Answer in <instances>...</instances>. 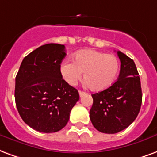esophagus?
<instances>
[{"label": "esophagus", "instance_id": "obj_1", "mask_svg": "<svg viewBox=\"0 0 157 157\" xmlns=\"http://www.w3.org/2000/svg\"><path fill=\"white\" fill-rule=\"evenodd\" d=\"M86 92H84V91H82V90H79V95H80V96L81 97H82L83 96H85L86 95Z\"/></svg>", "mask_w": 157, "mask_h": 157}]
</instances>
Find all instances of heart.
Listing matches in <instances>:
<instances>
[{
    "label": "heart",
    "mask_w": 157,
    "mask_h": 157,
    "mask_svg": "<svg viewBox=\"0 0 157 157\" xmlns=\"http://www.w3.org/2000/svg\"><path fill=\"white\" fill-rule=\"evenodd\" d=\"M120 62L114 55L93 49L79 51L74 55V61L65 60L60 64L61 77L70 86H75L82 79L90 90L100 91L110 87L117 80Z\"/></svg>",
    "instance_id": "obj_1"
}]
</instances>
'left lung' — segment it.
Masks as SVG:
<instances>
[{"label":"left lung","instance_id":"obj_1","mask_svg":"<svg viewBox=\"0 0 157 157\" xmlns=\"http://www.w3.org/2000/svg\"><path fill=\"white\" fill-rule=\"evenodd\" d=\"M121 61L120 75L107 89L92 94L93 105L90 118L94 127L106 134L127 128L140 111L142 93L140 80L132 59L117 52Z\"/></svg>","mask_w":157,"mask_h":157}]
</instances>
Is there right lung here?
I'll list each match as a JSON object with an SVG mask.
<instances>
[{"mask_svg":"<svg viewBox=\"0 0 157 157\" xmlns=\"http://www.w3.org/2000/svg\"><path fill=\"white\" fill-rule=\"evenodd\" d=\"M65 46L50 43L27 55L16 77L15 100L24 122L37 132L52 133L66 126L78 101V90L65 82L59 67Z\"/></svg>","mask_w":157,"mask_h":157,"instance_id":"obj_1","label":"right lung"}]
</instances>
